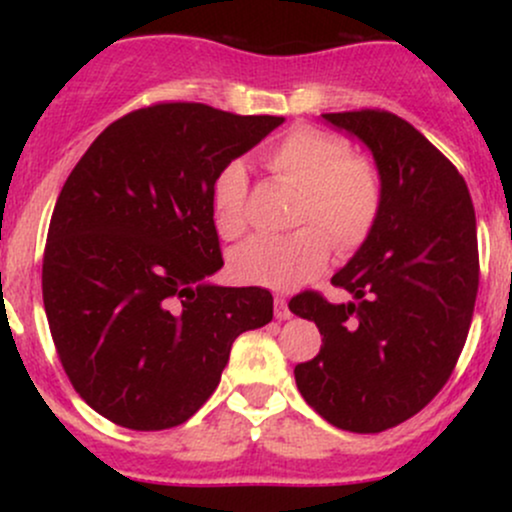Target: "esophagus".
<instances>
[{
  "label": "esophagus",
  "instance_id": "obj_1",
  "mask_svg": "<svg viewBox=\"0 0 512 512\" xmlns=\"http://www.w3.org/2000/svg\"><path fill=\"white\" fill-rule=\"evenodd\" d=\"M274 315H276V320H289L291 310H289V303H286V298H281V296L274 298Z\"/></svg>",
  "mask_w": 512,
  "mask_h": 512
}]
</instances>
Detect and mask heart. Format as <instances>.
I'll return each mask as SVG.
<instances>
[{
	"mask_svg": "<svg viewBox=\"0 0 512 512\" xmlns=\"http://www.w3.org/2000/svg\"><path fill=\"white\" fill-rule=\"evenodd\" d=\"M264 163L276 178L301 190L296 226H315L291 236H252L233 250L231 267L248 284L291 291L325 269L332 255L330 237L342 252L366 243L383 207V187L366 158L351 156L346 139L317 127H293L264 154ZM211 207L221 236L236 238L245 231L248 170L243 163L233 161L219 170L211 185Z\"/></svg>",
	"mask_w": 512,
	"mask_h": 512,
	"instance_id": "b5f03b06",
	"label": "heart"
}]
</instances>
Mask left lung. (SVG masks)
<instances>
[{
  "mask_svg": "<svg viewBox=\"0 0 512 512\" xmlns=\"http://www.w3.org/2000/svg\"><path fill=\"white\" fill-rule=\"evenodd\" d=\"M322 120L373 154L383 207L332 276L354 298L327 303L305 291L289 303L322 334L320 354L293 375L332 426L380 433L424 409L462 354L479 289L477 219L467 182L407 120L385 110Z\"/></svg>",
  "mask_w": 512,
  "mask_h": 512,
  "instance_id": "left-lung-1",
  "label": "left lung"
}]
</instances>
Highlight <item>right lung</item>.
Instances as JSON below:
<instances>
[{
    "label": "right lung",
    "mask_w": 512,
    "mask_h": 512,
    "mask_svg": "<svg viewBox=\"0 0 512 512\" xmlns=\"http://www.w3.org/2000/svg\"><path fill=\"white\" fill-rule=\"evenodd\" d=\"M284 122L158 103L105 127L64 182L43 303L64 373L132 431L180 426L216 390L231 346L272 322L260 286H219L211 185Z\"/></svg>",
    "instance_id": "1"
}]
</instances>
